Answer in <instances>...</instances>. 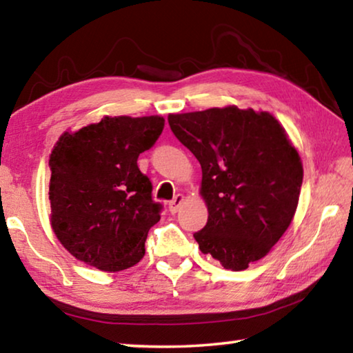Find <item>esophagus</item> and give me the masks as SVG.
Wrapping results in <instances>:
<instances>
[{
  "label": "esophagus",
  "instance_id": "esophagus-1",
  "mask_svg": "<svg viewBox=\"0 0 353 353\" xmlns=\"http://www.w3.org/2000/svg\"><path fill=\"white\" fill-rule=\"evenodd\" d=\"M183 202V196L182 194H176L174 196V199H172L171 202H170V212L174 214V213H177V210H179V207H181V204Z\"/></svg>",
  "mask_w": 353,
  "mask_h": 353
}]
</instances>
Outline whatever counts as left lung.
I'll list each match as a JSON object with an SVG mask.
<instances>
[{
  "label": "left lung",
  "mask_w": 353,
  "mask_h": 353,
  "mask_svg": "<svg viewBox=\"0 0 353 353\" xmlns=\"http://www.w3.org/2000/svg\"><path fill=\"white\" fill-rule=\"evenodd\" d=\"M168 123L202 168L208 219L193 235L201 252L225 270H246L294 216L303 179L296 148L268 112L229 105L170 115Z\"/></svg>",
  "instance_id": "obj_1"
}]
</instances>
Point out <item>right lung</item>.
<instances>
[{"mask_svg":"<svg viewBox=\"0 0 353 353\" xmlns=\"http://www.w3.org/2000/svg\"><path fill=\"white\" fill-rule=\"evenodd\" d=\"M162 117H104L65 132L50 157L51 225L68 252L101 271L128 270L145 255L162 204L137 160L162 134Z\"/></svg>","mask_w":353,"mask_h":353,"instance_id":"obj_1","label":"right lung"}]
</instances>
